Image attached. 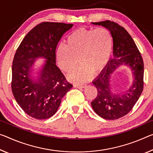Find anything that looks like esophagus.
Returning <instances> with one entry per match:
<instances>
[{
  "label": "esophagus",
  "mask_w": 153,
  "mask_h": 153,
  "mask_svg": "<svg viewBox=\"0 0 153 153\" xmlns=\"http://www.w3.org/2000/svg\"><path fill=\"white\" fill-rule=\"evenodd\" d=\"M86 84H74V86L76 87V88H85L86 87Z\"/></svg>",
  "instance_id": "34e87169"
}]
</instances>
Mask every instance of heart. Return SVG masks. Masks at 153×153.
Listing matches in <instances>:
<instances>
[{
    "label": "heart",
    "instance_id": "1",
    "mask_svg": "<svg viewBox=\"0 0 153 153\" xmlns=\"http://www.w3.org/2000/svg\"><path fill=\"white\" fill-rule=\"evenodd\" d=\"M113 37L110 31L104 28H81L67 37L66 45H60L56 57L60 69L68 72L80 65L67 75L69 80L82 83L88 79L93 72L103 69L110 59Z\"/></svg>",
    "mask_w": 153,
    "mask_h": 153
}]
</instances>
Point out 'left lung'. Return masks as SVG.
Here are the masks:
<instances>
[{
    "mask_svg": "<svg viewBox=\"0 0 153 153\" xmlns=\"http://www.w3.org/2000/svg\"><path fill=\"white\" fill-rule=\"evenodd\" d=\"M92 24L102 26L110 31L113 37V59L93 82L97 89V96L91 102V105L97 114L104 119H118L132 110L142 93L143 59L134 41L122 26L110 20L92 22ZM120 66L130 68L133 82L126 91L118 92L111 86V78Z\"/></svg>",
    "mask_w": 153,
    "mask_h": 153,
    "instance_id": "1",
    "label": "left lung"
}]
</instances>
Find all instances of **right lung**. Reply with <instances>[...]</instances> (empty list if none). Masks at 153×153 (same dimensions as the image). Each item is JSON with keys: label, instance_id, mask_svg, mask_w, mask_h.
I'll return each instance as SVG.
<instances>
[{"label": "right lung", "instance_id": "obj_1", "mask_svg": "<svg viewBox=\"0 0 153 153\" xmlns=\"http://www.w3.org/2000/svg\"><path fill=\"white\" fill-rule=\"evenodd\" d=\"M73 26L41 23L25 36L16 50L12 65V92L24 112L36 119L54 115L62 98L73 87L56 65V46ZM39 57L46 60L35 76L33 67Z\"/></svg>", "mask_w": 153, "mask_h": 153}]
</instances>
